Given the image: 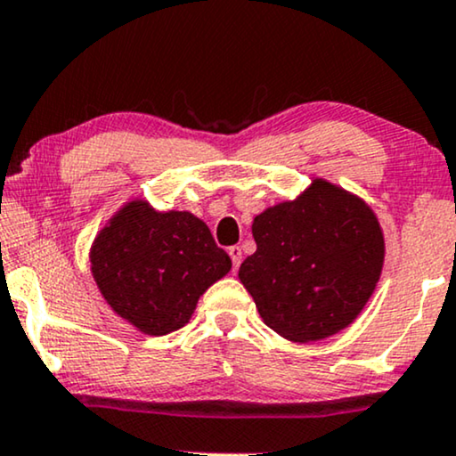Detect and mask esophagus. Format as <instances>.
Segmentation results:
<instances>
[{"label":"esophagus","instance_id":"esophagus-1","mask_svg":"<svg viewBox=\"0 0 456 456\" xmlns=\"http://www.w3.org/2000/svg\"><path fill=\"white\" fill-rule=\"evenodd\" d=\"M228 256H230V260H232V268L237 271V268L240 266V260H243V251H240V247L239 245L228 247Z\"/></svg>","mask_w":456,"mask_h":456}]
</instances>
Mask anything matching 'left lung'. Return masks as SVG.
Masks as SVG:
<instances>
[{
	"mask_svg": "<svg viewBox=\"0 0 456 456\" xmlns=\"http://www.w3.org/2000/svg\"><path fill=\"white\" fill-rule=\"evenodd\" d=\"M251 232L257 249L240 264L239 279L262 322L289 342L346 330L383 274L385 232L374 209L323 177L266 207Z\"/></svg>",
	"mask_w": 456,
	"mask_h": 456,
	"instance_id": "1",
	"label": "left lung"
}]
</instances>
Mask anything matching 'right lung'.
I'll use <instances>...</instances> for the list:
<instances>
[{
  "label": "right lung",
  "mask_w": 456,
  "mask_h": 456,
  "mask_svg": "<svg viewBox=\"0 0 456 456\" xmlns=\"http://www.w3.org/2000/svg\"><path fill=\"white\" fill-rule=\"evenodd\" d=\"M91 274L118 317L148 336L192 319L199 297L232 268L211 230L190 211H159L131 199L93 239Z\"/></svg>",
  "instance_id": "obj_1"
}]
</instances>
